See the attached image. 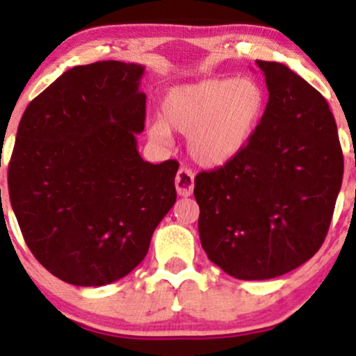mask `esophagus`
Wrapping results in <instances>:
<instances>
[{
	"instance_id": "obj_1",
	"label": "esophagus",
	"mask_w": 356,
	"mask_h": 356,
	"mask_svg": "<svg viewBox=\"0 0 356 356\" xmlns=\"http://www.w3.org/2000/svg\"><path fill=\"white\" fill-rule=\"evenodd\" d=\"M175 191L181 197H189L194 191V172L187 165L179 169L177 177H175Z\"/></svg>"
}]
</instances>
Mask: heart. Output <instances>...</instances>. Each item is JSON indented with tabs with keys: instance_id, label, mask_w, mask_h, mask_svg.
<instances>
[{
	"instance_id": "b5f03b06",
	"label": "heart",
	"mask_w": 356,
	"mask_h": 356,
	"mask_svg": "<svg viewBox=\"0 0 356 356\" xmlns=\"http://www.w3.org/2000/svg\"><path fill=\"white\" fill-rule=\"evenodd\" d=\"M266 107V90L251 76L175 85L162 97L161 118L149 122V136L169 144L170 132L184 134L197 164L222 167L251 144Z\"/></svg>"
}]
</instances>
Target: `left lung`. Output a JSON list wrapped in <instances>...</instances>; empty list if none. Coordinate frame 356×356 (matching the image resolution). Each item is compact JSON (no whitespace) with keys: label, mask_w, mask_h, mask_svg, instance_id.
<instances>
[{"label":"left lung","mask_w":356,"mask_h":356,"mask_svg":"<svg viewBox=\"0 0 356 356\" xmlns=\"http://www.w3.org/2000/svg\"><path fill=\"white\" fill-rule=\"evenodd\" d=\"M269 100L234 161L195 177L199 236L238 280H271L306 263L326 238L343 179L337 124L321 93L276 61H256Z\"/></svg>","instance_id":"obj_1"}]
</instances>
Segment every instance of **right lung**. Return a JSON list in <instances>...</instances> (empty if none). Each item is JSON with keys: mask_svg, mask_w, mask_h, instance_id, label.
Returning a JSON list of instances; mask_svg holds the SVG:
<instances>
[{"mask_svg": "<svg viewBox=\"0 0 356 356\" xmlns=\"http://www.w3.org/2000/svg\"><path fill=\"white\" fill-rule=\"evenodd\" d=\"M144 72L115 60L73 67L18 125L11 207L30 251L65 283L104 286L129 275L177 199V162L150 164L137 150Z\"/></svg>", "mask_w": 356, "mask_h": 356, "instance_id": "right-lung-1", "label": "right lung"}]
</instances>
